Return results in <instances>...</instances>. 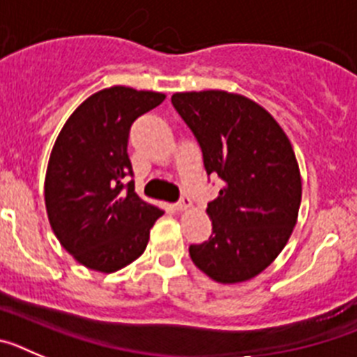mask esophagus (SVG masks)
Instances as JSON below:
<instances>
[{"label":"esophagus","instance_id":"34e87169","mask_svg":"<svg viewBox=\"0 0 357 357\" xmlns=\"http://www.w3.org/2000/svg\"><path fill=\"white\" fill-rule=\"evenodd\" d=\"M191 206H193V204H191V200H189L188 197H182L181 200L175 204V209L176 211H188Z\"/></svg>","mask_w":357,"mask_h":357}]
</instances>
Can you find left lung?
Masks as SVG:
<instances>
[{"label":"left lung","instance_id":"1","mask_svg":"<svg viewBox=\"0 0 357 357\" xmlns=\"http://www.w3.org/2000/svg\"><path fill=\"white\" fill-rule=\"evenodd\" d=\"M172 103L200 143L207 175L223 181L206 211L213 234L189 255L220 284L254 279L286 247L301 209L302 176L288 135L238 93H175Z\"/></svg>","mask_w":357,"mask_h":357}]
</instances>
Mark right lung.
Listing matches in <instances>:
<instances>
[{
    "mask_svg": "<svg viewBox=\"0 0 357 357\" xmlns=\"http://www.w3.org/2000/svg\"><path fill=\"white\" fill-rule=\"evenodd\" d=\"M166 94L112 85L85 98L56 135L44 178V202L56 239L80 264L118 272L144 252L162 209L128 182L132 123Z\"/></svg>",
    "mask_w": 357,
    "mask_h": 357,
    "instance_id": "obj_1",
    "label": "right lung"
}]
</instances>
